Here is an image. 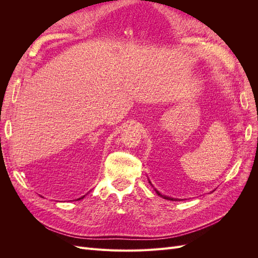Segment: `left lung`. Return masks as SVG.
Returning <instances> with one entry per match:
<instances>
[{
  "instance_id": "left-lung-1",
  "label": "left lung",
  "mask_w": 258,
  "mask_h": 258,
  "mask_svg": "<svg viewBox=\"0 0 258 258\" xmlns=\"http://www.w3.org/2000/svg\"><path fill=\"white\" fill-rule=\"evenodd\" d=\"M150 183H151V181H150ZM155 190H156V192H157V195L158 196H160V197H162L163 199H167V200H172V201H179L181 199H177V198H172V197H168V196H166V195H162V194H160V191H158L157 189L155 188Z\"/></svg>"
}]
</instances>
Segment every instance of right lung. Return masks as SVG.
<instances>
[{
	"instance_id": "right-lung-1",
	"label": "right lung",
	"mask_w": 258,
	"mask_h": 258,
	"mask_svg": "<svg viewBox=\"0 0 258 258\" xmlns=\"http://www.w3.org/2000/svg\"><path fill=\"white\" fill-rule=\"evenodd\" d=\"M85 196H86V195H85ZM85 196H82V197H81V198H79V199H77V200H81V199H83V198H84V197H85Z\"/></svg>"
}]
</instances>
